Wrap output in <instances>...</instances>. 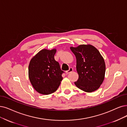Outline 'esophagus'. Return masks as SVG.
<instances>
[{"label": "esophagus", "mask_w": 127, "mask_h": 127, "mask_svg": "<svg viewBox=\"0 0 127 127\" xmlns=\"http://www.w3.org/2000/svg\"><path fill=\"white\" fill-rule=\"evenodd\" d=\"M73 70V68H72V67H70V68H69V69L68 71H67L66 72H65V73H66L67 74H68L69 73H71V72H72Z\"/></svg>", "instance_id": "obj_1"}]
</instances>
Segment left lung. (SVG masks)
<instances>
[{
  "label": "left lung",
  "mask_w": 127,
  "mask_h": 127,
  "mask_svg": "<svg viewBox=\"0 0 127 127\" xmlns=\"http://www.w3.org/2000/svg\"><path fill=\"white\" fill-rule=\"evenodd\" d=\"M70 49L77 59L79 79L74 84L87 92L97 90L102 84L105 74V63L98 50L91 45H81Z\"/></svg>",
  "instance_id": "obj_1"
}]
</instances>
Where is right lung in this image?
I'll return each mask as SVG.
<instances>
[{
	"mask_svg": "<svg viewBox=\"0 0 127 127\" xmlns=\"http://www.w3.org/2000/svg\"><path fill=\"white\" fill-rule=\"evenodd\" d=\"M56 49H44L32 58L29 65V77L33 87L40 94L48 95L57 90L64 72L55 60Z\"/></svg>",
	"mask_w": 127,
	"mask_h": 127,
	"instance_id": "right-lung-1",
	"label": "right lung"
}]
</instances>
